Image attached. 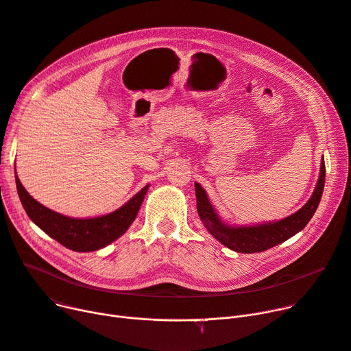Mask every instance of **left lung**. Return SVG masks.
Here are the masks:
<instances>
[{"label": "left lung", "instance_id": "obj_1", "mask_svg": "<svg viewBox=\"0 0 351 351\" xmlns=\"http://www.w3.org/2000/svg\"><path fill=\"white\" fill-rule=\"evenodd\" d=\"M324 176H326V168H324V160H322L320 176L309 202L300 210H298L296 213L275 223L272 221L265 224L241 226V227H231L224 224L217 216L212 203H210L206 195V191L196 182L195 189H196L197 213L210 234L227 248L237 252H244V254L261 252L287 241L288 239L295 236L296 232L303 230V227L309 223L322 199V193L324 188Z\"/></svg>", "mask_w": 351, "mask_h": 351}]
</instances>
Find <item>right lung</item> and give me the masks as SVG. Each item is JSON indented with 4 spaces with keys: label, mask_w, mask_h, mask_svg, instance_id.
I'll list each match as a JSON object with an SVG mask.
<instances>
[{
    "label": "right lung",
    "mask_w": 351,
    "mask_h": 351,
    "mask_svg": "<svg viewBox=\"0 0 351 351\" xmlns=\"http://www.w3.org/2000/svg\"><path fill=\"white\" fill-rule=\"evenodd\" d=\"M15 182L19 200L29 219L63 247L77 252L100 250L121 237L135 220L149 188V184L144 186L124 206L110 215L93 219H72L36 202L23 188L16 175Z\"/></svg>",
    "instance_id": "obj_1"
}]
</instances>
